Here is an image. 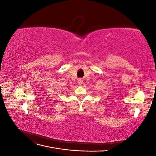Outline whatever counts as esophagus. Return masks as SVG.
<instances>
[{
	"instance_id": "34e87169",
	"label": "esophagus",
	"mask_w": 156,
	"mask_h": 156,
	"mask_svg": "<svg viewBox=\"0 0 156 156\" xmlns=\"http://www.w3.org/2000/svg\"><path fill=\"white\" fill-rule=\"evenodd\" d=\"M83 83V80L82 79H78V83H79V85H81Z\"/></svg>"
}]
</instances>
